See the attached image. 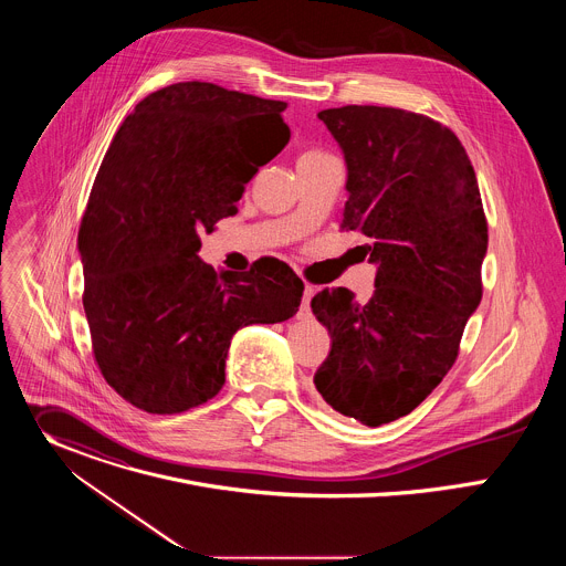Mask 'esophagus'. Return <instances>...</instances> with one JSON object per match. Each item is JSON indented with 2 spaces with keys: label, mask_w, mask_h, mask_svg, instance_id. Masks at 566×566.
I'll list each match as a JSON object with an SVG mask.
<instances>
[{
  "label": "esophagus",
  "mask_w": 566,
  "mask_h": 566,
  "mask_svg": "<svg viewBox=\"0 0 566 566\" xmlns=\"http://www.w3.org/2000/svg\"><path fill=\"white\" fill-rule=\"evenodd\" d=\"M313 293H315V289L311 286V284H306L304 286V297H302V306H300V317H308L311 315V297H313Z\"/></svg>",
  "instance_id": "34e87169"
}]
</instances>
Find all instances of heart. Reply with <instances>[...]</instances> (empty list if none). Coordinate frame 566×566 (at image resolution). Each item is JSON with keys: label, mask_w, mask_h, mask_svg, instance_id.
Instances as JSON below:
<instances>
[{"label": "heart", "mask_w": 566, "mask_h": 566, "mask_svg": "<svg viewBox=\"0 0 566 566\" xmlns=\"http://www.w3.org/2000/svg\"><path fill=\"white\" fill-rule=\"evenodd\" d=\"M319 156H327L325 151H317V149H308V151H304L302 156H300V160H306V158H319Z\"/></svg>", "instance_id": "1"}]
</instances>
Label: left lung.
<instances>
[{
	"mask_svg": "<svg viewBox=\"0 0 566 566\" xmlns=\"http://www.w3.org/2000/svg\"><path fill=\"white\" fill-rule=\"evenodd\" d=\"M347 160L343 230L369 237L363 258L376 289L311 300L332 334L315 371L329 406L369 428L410 415L459 356L465 322L481 302L489 221L470 158L439 120L396 107L322 109Z\"/></svg>",
	"mask_w": 566,
	"mask_h": 566,
	"instance_id": "8db88e82",
	"label": "left lung"
}]
</instances>
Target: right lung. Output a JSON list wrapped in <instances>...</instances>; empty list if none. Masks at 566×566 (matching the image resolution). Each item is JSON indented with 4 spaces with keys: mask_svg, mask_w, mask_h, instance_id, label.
I'll list each match as a JSON object with an SVG mask.
<instances>
[{
    "mask_svg": "<svg viewBox=\"0 0 566 566\" xmlns=\"http://www.w3.org/2000/svg\"><path fill=\"white\" fill-rule=\"evenodd\" d=\"M286 103L177 83L143 98L96 175L77 249L103 378L134 408L179 415L219 394L239 327L295 315L304 284L280 260L214 273L201 234L237 212L255 172L291 138ZM270 129L262 155L245 138Z\"/></svg>",
    "mask_w": 566,
    "mask_h": 566,
    "instance_id": "1",
    "label": "right lung"
}]
</instances>
